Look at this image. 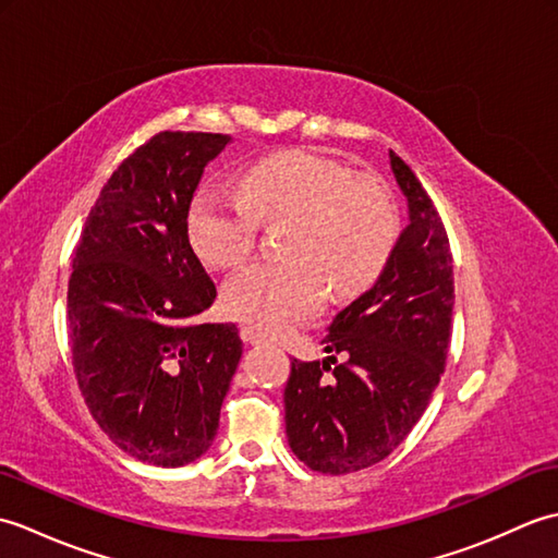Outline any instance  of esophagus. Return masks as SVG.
I'll return each mask as SVG.
<instances>
[{
    "instance_id": "esophagus-1",
    "label": "esophagus",
    "mask_w": 558,
    "mask_h": 558,
    "mask_svg": "<svg viewBox=\"0 0 558 558\" xmlns=\"http://www.w3.org/2000/svg\"><path fill=\"white\" fill-rule=\"evenodd\" d=\"M240 338L244 340V342H248V345H256V342H264L266 340V336H260L256 328H252V326H242L240 328Z\"/></svg>"
}]
</instances>
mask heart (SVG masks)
Segmentation results:
<instances>
[{
	"label": "heart",
	"mask_w": 558,
	"mask_h": 558,
	"mask_svg": "<svg viewBox=\"0 0 558 558\" xmlns=\"http://www.w3.org/2000/svg\"><path fill=\"white\" fill-rule=\"evenodd\" d=\"M236 184L240 196L204 189L189 208V242L206 266L240 264L258 220H292L282 236L288 256L256 258L225 282L222 304L234 318L276 333L322 306L326 282L350 298L381 276L398 220L378 182L322 153L286 150L248 165Z\"/></svg>",
	"instance_id": "obj_1"
}]
</instances>
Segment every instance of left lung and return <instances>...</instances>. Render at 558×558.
<instances>
[{
    "mask_svg": "<svg viewBox=\"0 0 558 558\" xmlns=\"http://www.w3.org/2000/svg\"><path fill=\"white\" fill-rule=\"evenodd\" d=\"M388 160L410 222L374 288L328 326L324 350L345 352L348 362L292 360L286 386L288 444L324 475H348L393 453L420 422L446 366L453 322L448 234L414 172L393 150Z\"/></svg>",
    "mask_w": 558,
    "mask_h": 558,
    "instance_id": "left-lung-1",
    "label": "left lung"
}]
</instances>
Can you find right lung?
<instances>
[{
	"mask_svg": "<svg viewBox=\"0 0 558 558\" xmlns=\"http://www.w3.org/2000/svg\"><path fill=\"white\" fill-rule=\"evenodd\" d=\"M225 134L162 132L112 172L90 208L69 278L71 357L110 441L158 468L201 458L242 360L232 324H192L216 286L186 218Z\"/></svg>",
	"mask_w": 558,
	"mask_h": 558,
	"instance_id": "obj_1",
	"label": "right lung"
}]
</instances>
